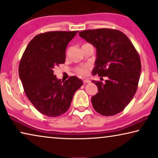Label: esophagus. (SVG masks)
<instances>
[{"instance_id":"esophagus-1","label":"esophagus","mask_w":158,"mask_h":158,"mask_svg":"<svg viewBox=\"0 0 158 158\" xmlns=\"http://www.w3.org/2000/svg\"><path fill=\"white\" fill-rule=\"evenodd\" d=\"M83 81H84V83H89V82H90L89 80L87 79H84Z\"/></svg>"}]
</instances>
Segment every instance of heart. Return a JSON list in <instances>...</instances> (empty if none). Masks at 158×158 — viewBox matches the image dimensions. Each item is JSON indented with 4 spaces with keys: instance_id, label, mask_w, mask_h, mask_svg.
Wrapping results in <instances>:
<instances>
[{
    "instance_id": "obj_1",
    "label": "heart",
    "mask_w": 158,
    "mask_h": 158,
    "mask_svg": "<svg viewBox=\"0 0 158 158\" xmlns=\"http://www.w3.org/2000/svg\"><path fill=\"white\" fill-rule=\"evenodd\" d=\"M89 66H79L76 69V72L77 74L81 75V76H85V75L87 74L88 71H89Z\"/></svg>"
}]
</instances>
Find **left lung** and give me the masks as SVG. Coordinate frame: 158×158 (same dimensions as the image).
<instances>
[{
	"label": "left lung",
	"mask_w": 158,
	"mask_h": 158,
	"mask_svg": "<svg viewBox=\"0 0 158 158\" xmlns=\"http://www.w3.org/2000/svg\"><path fill=\"white\" fill-rule=\"evenodd\" d=\"M79 35L97 49L92 75L107 77L105 83L92 81L99 91L92 97L93 107L104 116L118 114L136 93L141 73L138 53L120 31L99 28L83 31Z\"/></svg>",
	"instance_id": "obj_1"
}]
</instances>
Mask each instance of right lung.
I'll use <instances>...</instances> for the list:
<instances>
[{
	"mask_svg": "<svg viewBox=\"0 0 158 158\" xmlns=\"http://www.w3.org/2000/svg\"><path fill=\"white\" fill-rule=\"evenodd\" d=\"M79 31H51L39 34L28 44L19 64V77L26 96L36 110L55 117L69 110L83 81L76 76L58 79L54 68L65 62L66 48Z\"/></svg>",
	"mask_w": 158,
	"mask_h": 158,
	"instance_id": "obj_1",
	"label": "right lung"
}]
</instances>
